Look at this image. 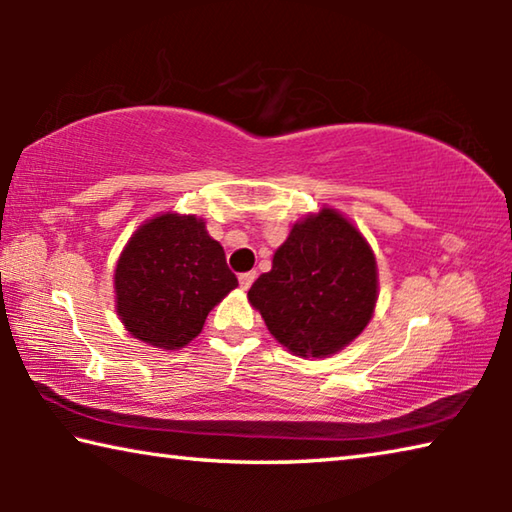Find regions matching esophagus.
Returning a JSON list of instances; mask_svg holds the SVG:
<instances>
[{
  "instance_id": "34e87169",
  "label": "esophagus",
  "mask_w": 512,
  "mask_h": 512,
  "mask_svg": "<svg viewBox=\"0 0 512 512\" xmlns=\"http://www.w3.org/2000/svg\"><path fill=\"white\" fill-rule=\"evenodd\" d=\"M255 277H257V273H255V271H246V273H241V275H239V284H241V289H250V284L255 282Z\"/></svg>"
}]
</instances>
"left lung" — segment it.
<instances>
[{"instance_id":"left-lung-1","label":"left lung","mask_w":512,"mask_h":512,"mask_svg":"<svg viewBox=\"0 0 512 512\" xmlns=\"http://www.w3.org/2000/svg\"><path fill=\"white\" fill-rule=\"evenodd\" d=\"M248 300L284 348L327 357L368 325L377 302L375 257L348 219L323 207L293 225Z\"/></svg>"}]
</instances>
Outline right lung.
Listing matches in <instances>:
<instances>
[{"mask_svg": "<svg viewBox=\"0 0 512 512\" xmlns=\"http://www.w3.org/2000/svg\"><path fill=\"white\" fill-rule=\"evenodd\" d=\"M219 241L196 216L162 214L128 241L115 271L117 314L135 339L178 350L237 287Z\"/></svg>", "mask_w": 512, "mask_h": 512, "instance_id": "add662e5", "label": "right lung"}]
</instances>
